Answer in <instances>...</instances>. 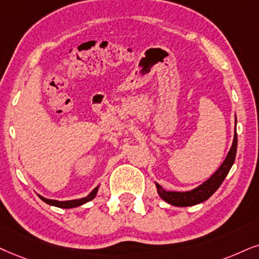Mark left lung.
I'll return each instance as SVG.
<instances>
[{
  "instance_id": "8db88e82",
  "label": "left lung",
  "mask_w": 259,
  "mask_h": 259,
  "mask_svg": "<svg viewBox=\"0 0 259 259\" xmlns=\"http://www.w3.org/2000/svg\"><path fill=\"white\" fill-rule=\"evenodd\" d=\"M235 126H237V117H235ZM237 146H238V136L237 130L234 132L233 142H232V147L228 152L227 155L221 163V166L217 169V172L212 175L210 178H208L204 183L198 185L197 188L190 190V191H169V190H165L161 185L155 183L156 190L158 194L163 201L167 202L168 204L175 205V207H190V205L198 204L202 203L210 197L217 190L220 188L222 182L227 177L228 172L234 163L235 154H237Z\"/></svg>"
}]
</instances>
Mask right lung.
Wrapping results in <instances>:
<instances>
[{
    "mask_svg": "<svg viewBox=\"0 0 259 259\" xmlns=\"http://www.w3.org/2000/svg\"><path fill=\"white\" fill-rule=\"evenodd\" d=\"M99 186H100V184L96 186V188L92 190L91 194L86 196V197L78 198V199H70V201H57V199L45 198L40 195H38V196H39V198L41 199V201H44L45 203H48V204H50V205H54V207H58V208H62V209H70V208L80 207V205L84 204V203L92 201V199H93L97 196L98 190H99Z\"/></svg>",
    "mask_w": 259,
    "mask_h": 259,
    "instance_id": "1",
    "label": "right lung"
}]
</instances>
